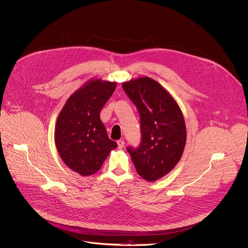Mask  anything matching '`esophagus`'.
I'll use <instances>...</instances> for the list:
<instances>
[{
	"label": "esophagus",
	"mask_w": 248,
	"mask_h": 248,
	"mask_svg": "<svg viewBox=\"0 0 248 248\" xmlns=\"http://www.w3.org/2000/svg\"><path fill=\"white\" fill-rule=\"evenodd\" d=\"M117 143H118L119 149H123L124 147V140H119Z\"/></svg>",
	"instance_id": "esophagus-1"
}]
</instances>
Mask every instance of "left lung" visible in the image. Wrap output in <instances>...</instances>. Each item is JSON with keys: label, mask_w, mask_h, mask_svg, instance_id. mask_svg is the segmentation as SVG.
Masks as SVG:
<instances>
[{"label": "left lung", "mask_w": 248, "mask_h": 248, "mask_svg": "<svg viewBox=\"0 0 248 248\" xmlns=\"http://www.w3.org/2000/svg\"><path fill=\"white\" fill-rule=\"evenodd\" d=\"M123 89L138 109L142 140L127 147L137 173L148 182L167 175L180 161L186 142L181 108L156 81L141 77L123 83Z\"/></svg>", "instance_id": "1"}]
</instances>
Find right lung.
Here are the masks:
<instances>
[{
    "label": "right lung",
    "instance_id": "1",
    "mask_svg": "<svg viewBox=\"0 0 248 248\" xmlns=\"http://www.w3.org/2000/svg\"><path fill=\"white\" fill-rule=\"evenodd\" d=\"M117 83L93 79L73 93L59 114L55 144L64 164L81 176L96 173L118 147L109 139L99 114Z\"/></svg>",
    "mask_w": 248,
    "mask_h": 248
}]
</instances>
